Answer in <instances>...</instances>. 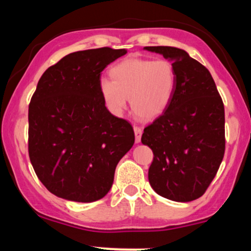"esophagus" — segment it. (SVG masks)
Instances as JSON below:
<instances>
[{"label":"esophagus","instance_id":"34e87169","mask_svg":"<svg viewBox=\"0 0 251 251\" xmlns=\"http://www.w3.org/2000/svg\"><path fill=\"white\" fill-rule=\"evenodd\" d=\"M134 129V134H135V143H140V140H142V134H143V128L138 127V126H134L133 127Z\"/></svg>","mask_w":251,"mask_h":251}]
</instances>
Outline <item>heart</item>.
<instances>
[{
  "label": "heart",
  "mask_w": 251,
  "mask_h": 251,
  "mask_svg": "<svg viewBox=\"0 0 251 251\" xmlns=\"http://www.w3.org/2000/svg\"><path fill=\"white\" fill-rule=\"evenodd\" d=\"M111 80L101 77L100 93L111 113L120 117L127 99L135 116L154 119L171 103L177 87V73L166 59H126L111 70Z\"/></svg>",
  "instance_id": "heart-1"
}]
</instances>
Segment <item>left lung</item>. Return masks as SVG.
I'll use <instances>...</instances> for the list:
<instances>
[{
    "label": "left lung",
    "mask_w": 251,
    "mask_h": 251,
    "mask_svg": "<svg viewBox=\"0 0 251 251\" xmlns=\"http://www.w3.org/2000/svg\"><path fill=\"white\" fill-rule=\"evenodd\" d=\"M144 50L169 59L177 73L171 103L144 128L142 143L154 154L149 181L164 198L195 201L208 189L223 159V101L210 72L185 50L168 46Z\"/></svg>",
    "instance_id": "1"
}]
</instances>
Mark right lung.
I'll return each mask as SVG.
<instances>
[{
    "label": "right lung",
    "mask_w": 251,
    "mask_h": 251,
    "mask_svg": "<svg viewBox=\"0 0 251 251\" xmlns=\"http://www.w3.org/2000/svg\"><path fill=\"white\" fill-rule=\"evenodd\" d=\"M126 53L108 47L71 53L37 82L28 150L36 176L57 197L80 203L105 197L133 146L131 124L108 111L99 87L101 72Z\"/></svg>",
    "instance_id": "1"
}]
</instances>
